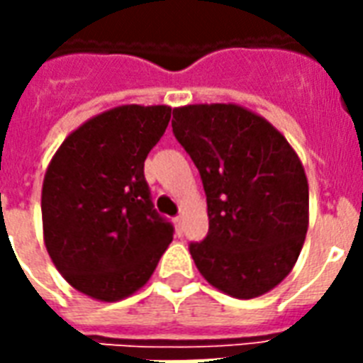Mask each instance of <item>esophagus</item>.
Here are the masks:
<instances>
[{
    "mask_svg": "<svg viewBox=\"0 0 363 363\" xmlns=\"http://www.w3.org/2000/svg\"><path fill=\"white\" fill-rule=\"evenodd\" d=\"M173 222H175L177 233H179V235H181V233H182V216H177V218H175V220H173Z\"/></svg>",
    "mask_w": 363,
    "mask_h": 363,
    "instance_id": "34e87169",
    "label": "esophagus"
}]
</instances>
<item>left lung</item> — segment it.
Returning a JSON list of instances; mask_svg holds the SVG:
<instances>
[{"label":"left lung","instance_id":"left-lung-1","mask_svg":"<svg viewBox=\"0 0 363 363\" xmlns=\"http://www.w3.org/2000/svg\"><path fill=\"white\" fill-rule=\"evenodd\" d=\"M173 133L199 169L209 233L196 267L238 299L264 296L294 269L309 228V182L286 137L235 104L173 109Z\"/></svg>","mask_w":363,"mask_h":363}]
</instances>
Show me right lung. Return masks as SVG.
Instances as JSON below:
<instances>
[{
    "mask_svg": "<svg viewBox=\"0 0 363 363\" xmlns=\"http://www.w3.org/2000/svg\"><path fill=\"white\" fill-rule=\"evenodd\" d=\"M169 118L167 105H118L71 131L48 164L45 247L65 281L88 298L111 303L135 294L173 241L143 171Z\"/></svg>",
    "mask_w": 363,
    "mask_h": 363,
    "instance_id": "add662e5",
    "label": "right lung"
}]
</instances>
